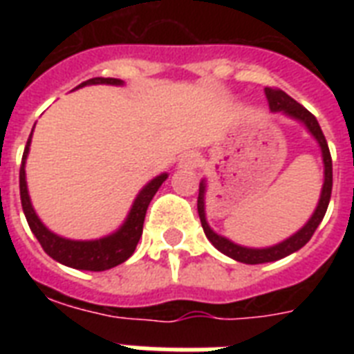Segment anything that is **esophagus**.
Listing matches in <instances>:
<instances>
[{
    "mask_svg": "<svg viewBox=\"0 0 354 354\" xmlns=\"http://www.w3.org/2000/svg\"><path fill=\"white\" fill-rule=\"evenodd\" d=\"M178 167L180 169H185V171H193L198 167V154H194V152H185L182 154L180 161H178Z\"/></svg>",
    "mask_w": 354,
    "mask_h": 354,
    "instance_id": "34e87169",
    "label": "esophagus"
}]
</instances>
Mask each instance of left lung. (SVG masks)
Segmentation results:
<instances>
[{
    "instance_id": "8db88e82",
    "label": "left lung",
    "mask_w": 354,
    "mask_h": 354,
    "mask_svg": "<svg viewBox=\"0 0 354 354\" xmlns=\"http://www.w3.org/2000/svg\"><path fill=\"white\" fill-rule=\"evenodd\" d=\"M264 95L268 99V106L272 112H281L286 118L294 119V121L301 122L303 127L307 128V132L316 139L319 150H322V160H324V185H322V193H319V200L316 209L310 215L305 226L299 227L294 235H290L285 241L277 242L274 246L266 248H250L242 246V244H236V242L230 241L227 236L216 233L213 227L209 226L207 222V216H205V194H207V180L202 178L198 189V215L200 222H202V227H204L205 236L209 239V242L213 246L222 252L227 257L235 259L239 263L244 264H263V263H274V261H279V259L290 255V253L301 250L310 236L314 235L316 227L319 226V222L324 221L325 211L329 207L330 200V191H333V160H330L329 145L325 141V136L319 128L318 121L314 118L313 113L308 112L307 108H303L297 101H294L290 95H286L285 91L281 90H272V88H264Z\"/></svg>"
}]
</instances>
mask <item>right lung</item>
<instances>
[{
    "label": "right lung",
    "instance_id": "add662e5",
    "mask_svg": "<svg viewBox=\"0 0 354 354\" xmlns=\"http://www.w3.org/2000/svg\"><path fill=\"white\" fill-rule=\"evenodd\" d=\"M93 84H110V86H122L121 79H90L77 86L75 90L84 88V86ZM35 130V127H32ZM30 132L27 139V147L24 150V158H21V167H19V196H21V207H24L25 218L29 222L30 232L35 233L38 242L44 248V252L58 261L60 264H66L69 268L77 270H90V272H102V270H110L118 264L124 263L128 257H132L133 250L138 246L141 233H143V222L147 209H149L150 200L154 198L161 183L165 182L169 174L161 172L160 176L152 178L147 185L138 193L133 200L132 207L128 211L127 218L121 226L110 235H104L101 239H91V241H73V239H66L57 233H53L49 227L40 221V216L36 215L35 207L30 204L29 189H27V178H25V161L29 156L30 149Z\"/></svg>",
    "mask_w": 354,
    "mask_h": 354
}]
</instances>
